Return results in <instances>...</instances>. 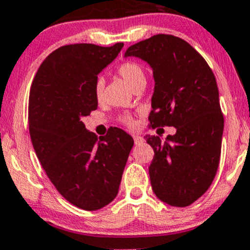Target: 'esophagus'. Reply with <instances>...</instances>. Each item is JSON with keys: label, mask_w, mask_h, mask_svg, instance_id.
I'll return each mask as SVG.
<instances>
[{"label": "esophagus", "mask_w": 250, "mask_h": 250, "mask_svg": "<svg viewBox=\"0 0 250 250\" xmlns=\"http://www.w3.org/2000/svg\"><path fill=\"white\" fill-rule=\"evenodd\" d=\"M133 139H134V143L137 144H140V143H143V137H140V135H133Z\"/></svg>", "instance_id": "esophagus-1"}]
</instances>
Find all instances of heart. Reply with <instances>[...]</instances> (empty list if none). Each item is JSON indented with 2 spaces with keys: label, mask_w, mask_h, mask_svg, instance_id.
Here are the masks:
<instances>
[{
  "label": "heart",
  "mask_w": 250,
  "mask_h": 250,
  "mask_svg": "<svg viewBox=\"0 0 250 250\" xmlns=\"http://www.w3.org/2000/svg\"><path fill=\"white\" fill-rule=\"evenodd\" d=\"M117 74L121 76L128 84L132 88H135V85L139 84L140 82H145V71H144L143 66L135 62H125L117 67ZM104 87L105 83L102 78H98L93 85V92H94V97L98 102H100L104 94ZM122 122L127 125H134V121L129 115L122 116Z\"/></svg>",
  "instance_id": "b5f03b06"
}]
</instances>
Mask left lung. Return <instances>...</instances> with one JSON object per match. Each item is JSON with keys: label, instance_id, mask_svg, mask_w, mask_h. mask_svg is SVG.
Instances as JSON below:
<instances>
[{"label": "left lung", "instance_id": "1", "mask_svg": "<svg viewBox=\"0 0 250 250\" xmlns=\"http://www.w3.org/2000/svg\"><path fill=\"white\" fill-rule=\"evenodd\" d=\"M125 55L153 70L150 127L176 128L166 141L145 138L155 152L148 167L153 192L173 207L190 206L211 185L220 161L224 116L215 76L195 48L173 35H155Z\"/></svg>", "mask_w": 250, "mask_h": 250}]
</instances>
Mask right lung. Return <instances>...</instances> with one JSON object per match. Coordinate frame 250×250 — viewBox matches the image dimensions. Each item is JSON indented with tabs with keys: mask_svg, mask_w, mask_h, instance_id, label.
<instances>
[{
	"mask_svg": "<svg viewBox=\"0 0 250 250\" xmlns=\"http://www.w3.org/2000/svg\"><path fill=\"white\" fill-rule=\"evenodd\" d=\"M123 43L62 46L43 60L30 88L29 130L35 152L58 192L84 210L115 200L134 140L111 127L98 141L82 118L97 110L93 85Z\"/></svg>",
	"mask_w": 250,
	"mask_h": 250,
	"instance_id": "obj_1",
	"label": "right lung"
}]
</instances>
